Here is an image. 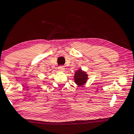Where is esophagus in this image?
Listing matches in <instances>:
<instances>
[{"mask_svg": "<svg viewBox=\"0 0 134 134\" xmlns=\"http://www.w3.org/2000/svg\"><path fill=\"white\" fill-rule=\"evenodd\" d=\"M58 70L59 71H63L64 70V66H59L58 67Z\"/></svg>", "mask_w": 134, "mask_h": 134, "instance_id": "34e87169", "label": "esophagus"}]
</instances>
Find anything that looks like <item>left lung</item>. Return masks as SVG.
Instances as JSON below:
<instances>
[{
	"label": "left lung",
	"mask_w": 134,
	"mask_h": 134,
	"mask_svg": "<svg viewBox=\"0 0 134 134\" xmlns=\"http://www.w3.org/2000/svg\"><path fill=\"white\" fill-rule=\"evenodd\" d=\"M87 79V75L85 72L82 71L81 70H77L75 72V81L77 85L81 86L86 82Z\"/></svg>",
	"instance_id": "obj_1"
}]
</instances>
